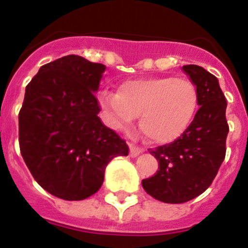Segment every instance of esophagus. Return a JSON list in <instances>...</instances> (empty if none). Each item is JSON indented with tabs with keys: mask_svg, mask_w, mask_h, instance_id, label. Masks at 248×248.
<instances>
[{
	"mask_svg": "<svg viewBox=\"0 0 248 248\" xmlns=\"http://www.w3.org/2000/svg\"><path fill=\"white\" fill-rule=\"evenodd\" d=\"M143 152H144L143 147H138V145L130 144V155H131V157H136V155H139L140 153H143Z\"/></svg>",
	"mask_w": 248,
	"mask_h": 248,
	"instance_id": "34e87169",
	"label": "esophagus"
}]
</instances>
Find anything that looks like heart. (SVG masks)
I'll return each instance as SVG.
<instances>
[{"instance_id": "1", "label": "heart", "mask_w": 248, "mask_h": 248, "mask_svg": "<svg viewBox=\"0 0 248 248\" xmlns=\"http://www.w3.org/2000/svg\"><path fill=\"white\" fill-rule=\"evenodd\" d=\"M100 105L110 127L130 130L140 117V130L157 144L171 143L186 132L200 105L196 83L185 77H149L128 79L118 93L103 91Z\"/></svg>"}]
</instances>
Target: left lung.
Returning <instances> with one entry per match:
<instances>
[{
	"label": "left lung",
	"instance_id": "8db88e82",
	"mask_svg": "<svg viewBox=\"0 0 248 248\" xmlns=\"http://www.w3.org/2000/svg\"><path fill=\"white\" fill-rule=\"evenodd\" d=\"M183 71L198 87L200 109L179 139L149 149L159 170L141 181L149 196L165 203H184L202 194L215 179L227 152V100L219 81L194 64L184 65Z\"/></svg>",
	"mask_w": 248,
	"mask_h": 248
}]
</instances>
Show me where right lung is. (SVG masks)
<instances>
[{
	"label": "right lung",
	"mask_w": 248,
	"mask_h": 248,
	"mask_svg": "<svg viewBox=\"0 0 248 248\" xmlns=\"http://www.w3.org/2000/svg\"><path fill=\"white\" fill-rule=\"evenodd\" d=\"M105 65L78 55L45 64L25 87L19 112V147L32 176L52 196L89 198L105 167L128 145L97 117L95 96Z\"/></svg>",
	"instance_id": "right-lung-1"
}]
</instances>
